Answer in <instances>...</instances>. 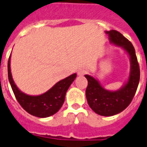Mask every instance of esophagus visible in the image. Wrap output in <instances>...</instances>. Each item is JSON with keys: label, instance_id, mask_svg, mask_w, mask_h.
I'll return each instance as SVG.
<instances>
[{"label": "esophagus", "instance_id": "1", "mask_svg": "<svg viewBox=\"0 0 147 147\" xmlns=\"http://www.w3.org/2000/svg\"><path fill=\"white\" fill-rule=\"evenodd\" d=\"M87 73V70H86V68H80L78 70V76H84V75H86Z\"/></svg>", "mask_w": 147, "mask_h": 147}]
</instances>
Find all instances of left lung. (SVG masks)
Wrapping results in <instances>:
<instances>
[{
    "label": "left lung",
    "mask_w": 147,
    "mask_h": 147,
    "mask_svg": "<svg viewBox=\"0 0 147 147\" xmlns=\"http://www.w3.org/2000/svg\"><path fill=\"white\" fill-rule=\"evenodd\" d=\"M112 44L121 47L130 58V73L127 82L117 90L105 89L94 77L85 75L88 81L86 97L88 105L98 115L110 117L120 113L129 105L135 96L140 78V71L136 50L132 44L120 32L105 31Z\"/></svg>",
    "instance_id": "obj_1"
}]
</instances>
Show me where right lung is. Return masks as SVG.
I'll list each match as a JSON object with an SVG mask.
<instances>
[{"instance_id": "1", "label": "right lung", "mask_w": 147, "mask_h": 147, "mask_svg": "<svg viewBox=\"0 0 147 147\" xmlns=\"http://www.w3.org/2000/svg\"><path fill=\"white\" fill-rule=\"evenodd\" d=\"M11 56L8 62V80L18 102L32 116L45 118L57 113L63 105L67 89L76 78V73L59 81L52 88L40 95H29L21 91L16 85L11 72Z\"/></svg>"}]
</instances>
